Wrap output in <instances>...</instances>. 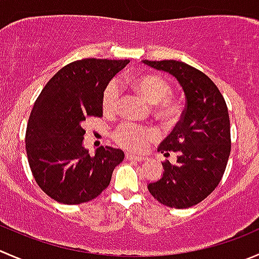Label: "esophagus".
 <instances>
[{
    "label": "esophagus",
    "mask_w": 259,
    "mask_h": 259,
    "mask_svg": "<svg viewBox=\"0 0 259 259\" xmlns=\"http://www.w3.org/2000/svg\"><path fill=\"white\" fill-rule=\"evenodd\" d=\"M125 158H126L127 160H134V162H142V160L145 159L142 155H134L132 154V153H125Z\"/></svg>",
    "instance_id": "1"
}]
</instances>
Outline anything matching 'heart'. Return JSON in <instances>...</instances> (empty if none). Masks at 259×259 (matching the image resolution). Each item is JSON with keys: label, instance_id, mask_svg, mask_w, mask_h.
Returning a JSON list of instances; mask_svg holds the SVG:
<instances>
[{"label": "heart", "instance_id": "b5f03b06", "mask_svg": "<svg viewBox=\"0 0 259 259\" xmlns=\"http://www.w3.org/2000/svg\"><path fill=\"white\" fill-rule=\"evenodd\" d=\"M132 84L147 101L155 104V115L163 121H173L178 116V105L168 97L170 87L164 78L155 74H139L132 78ZM120 86L116 81H111L105 87L102 94V109L106 114L117 110L120 101ZM155 135L154 130L147 126L122 122L115 132V142L120 147L129 150H142L147 143Z\"/></svg>", "mask_w": 259, "mask_h": 259}]
</instances>
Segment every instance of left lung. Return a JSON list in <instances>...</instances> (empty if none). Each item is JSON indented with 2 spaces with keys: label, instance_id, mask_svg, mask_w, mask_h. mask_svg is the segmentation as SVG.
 I'll return each instance as SVG.
<instances>
[{
  "label": "left lung",
  "instance_id": "1",
  "mask_svg": "<svg viewBox=\"0 0 259 259\" xmlns=\"http://www.w3.org/2000/svg\"><path fill=\"white\" fill-rule=\"evenodd\" d=\"M172 74L182 87L186 107L182 117L158 152L177 154V163H162L163 176L148 185L160 204L186 209L206 199L222 181L230 155V121L223 95L199 69L178 60H143Z\"/></svg>",
  "mask_w": 259,
  "mask_h": 259
}]
</instances>
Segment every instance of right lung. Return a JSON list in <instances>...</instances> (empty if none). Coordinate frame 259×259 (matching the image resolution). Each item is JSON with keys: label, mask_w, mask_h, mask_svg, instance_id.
<instances>
[{"label": "right lung", "mask_w": 259, "mask_h": 259, "mask_svg": "<svg viewBox=\"0 0 259 259\" xmlns=\"http://www.w3.org/2000/svg\"><path fill=\"white\" fill-rule=\"evenodd\" d=\"M129 59L86 58L63 67L35 101L26 127V154L39 187L55 201L78 205L96 199L110 185L124 152L100 147L90 155L83 124L102 116V94Z\"/></svg>", "instance_id": "obj_1"}]
</instances>
